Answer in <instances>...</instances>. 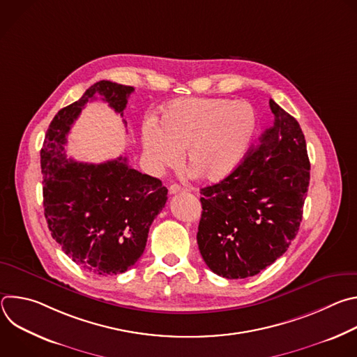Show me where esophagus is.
Wrapping results in <instances>:
<instances>
[{"instance_id":"34e87169","label":"esophagus","mask_w":357,"mask_h":357,"mask_svg":"<svg viewBox=\"0 0 357 357\" xmlns=\"http://www.w3.org/2000/svg\"><path fill=\"white\" fill-rule=\"evenodd\" d=\"M181 192H185V188H182L181 185L174 183V185L169 186V193L171 195H176V193H181Z\"/></svg>"}]
</instances>
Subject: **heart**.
Listing matches in <instances>:
<instances>
[{"mask_svg": "<svg viewBox=\"0 0 357 357\" xmlns=\"http://www.w3.org/2000/svg\"><path fill=\"white\" fill-rule=\"evenodd\" d=\"M259 127L247 101L215 97L178 98L161 112L160 127L146 123L141 144L154 171L175 167L186 149L189 171L209 182L229 176L243 161Z\"/></svg>", "mask_w": 357, "mask_h": 357, "instance_id": "obj_1", "label": "heart"}]
</instances>
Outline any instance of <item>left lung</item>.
Returning a JSON list of instances; mask_svg holds the SVG:
<instances>
[{"mask_svg": "<svg viewBox=\"0 0 357 357\" xmlns=\"http://www.w3.org/2000/svg\"><path fill=\"white\" fill-rule=\"evenodd\" d=\"M274 121L223 181L200 189L197 245L218 275L259 274L288 250L302 220L310 158L298 121L270 100Z\"/></svg>", "mask_w": 357, "mask_h": 357, "instance_id": "left-lung-1", "label": "left lung"}]
</instances>
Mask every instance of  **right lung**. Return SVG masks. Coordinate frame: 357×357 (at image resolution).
<instances>
[{
  "instance_id": "obj_1",
  "label": "right lung",
  "mask_w": 357,
  "mask_h": 357,
  "mask_svg": "<svg viewBox=\"0 0 357 357\" xmlns=\"http://www.w3.org/2000/svg\"><path fill=\"white\" fill-rule=\"evenodd\" d=\"M134 87L100 80L58 112L40 149L43 208L52 237L82 268L97 275L126 273L142 256L149 227L168 189L132 169L127 158L101 164L66 158L68 134L89 101L101 100L123 117Z\"/></svg>"
}]
</instances>
